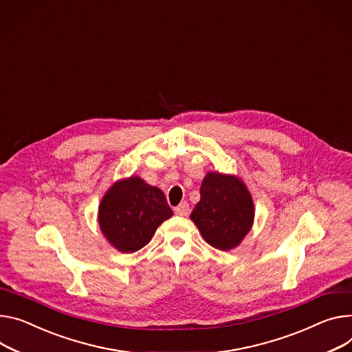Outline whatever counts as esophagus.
<instances>
[{
  "mask_svg": "<svg viewBox=\"0 0 352 352\" xmlns=\"http://www.w3.org/2000/svg\"><path fill=\"white\" fill-rule=\"evenodd\" d=\"M175 214L176 215H182V217H184V215L188 214V204L186 201H182L177 207H175Z\"/></svg>",
  "mask_w": 352,
  "mask_h": 352,
  "instance_id": "34e87169",
  "label": "esophagus"
}]
</instances>
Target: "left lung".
Returning a JSON list of instances; mask_svg holds the SVG:
<instances>
[{
	"instance_id": "obj_1",
	"label": "left lung",
	"mask_w": 352,
	"mask_h": 352,
	"mask_svg": "<svg viewBox=\"0 0 352 352\" xmlns=\"http://www.w3.org/2000/svg\"><path fill=\"white\" fill-rule=\"evenodd\" d=\"M254 215V201L244 182L236 176L208 172L190 219L207 244L228 251L238 247L250 232Z\"/></svg>"
}]
</instances>
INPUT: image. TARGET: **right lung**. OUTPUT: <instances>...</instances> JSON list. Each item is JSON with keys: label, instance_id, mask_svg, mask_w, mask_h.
Returning <instances> with one entry per match:
<instances>
[{"label": "right lung", "instance_id": "obj_1", "mask_svg": "<svg viewBox=\"0 0 352 352\" xmlns=\"http://www.w3.org/2000/svg\"><path fill=\"white\" fill-rule=\"evenodd\" d=\"M173 215L160 188L138 176L114 183L98 207V224L110 244L131 254L144 248L156 228Z\"/></svg>", "mask_w": 352, "mask_h": 352}]
</instances>
